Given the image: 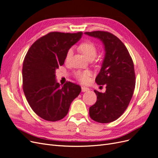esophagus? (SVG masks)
<instances>
[{
    "mask_svg": "<svg viewBox=\"0 0 158 158\" xmlns=\"http://www.w3.org/2000/svg\"><path fill=\"white\" fill-rule=\"evenodd\" d=\"M89 89L87 87H85V86H82V91L83 92H87V91H88Z\"/></svg>",
    "mask_w": 158,
    "mask_h": 158,
    "instance_id": "esophagus-1",
    "label": "esophagus"
}]
</instances>
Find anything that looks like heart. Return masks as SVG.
Listing matches in <instances>:
<instances>
[{
  "instance_id": "b5f03b06",
  "label": "heart",
  "mask_w": 158,
  "mask_h": 158,
  "mask_svg": "<svg viewBox=\"0 0 158 158\" xmlns=\"http://www.w3.org/2000/svg\"><path fill=\"white\" fill-rule=\"evenodd\" d=\"M78 50L82 52L85 58L89 60H94L98 54L96 45L90 41L82 43L78 47ZM72 55H73V50L70 49L66 53V60H69ZM74 76L80 82L83 84H87L89 82L91 73L89 71H76L74 73Z\"/></svg>"
}]
</instances>
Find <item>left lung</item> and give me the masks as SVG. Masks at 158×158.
Here are the masks:
<instances>
[{
	"label": "left lung",
	"instance_id": "left-lung-1",
	"mask_svg": "<svg viewBox=\"0 0 158 158\" xmlns=\"http://www.w3.org/2000/svg\"><path fill=\"white\" fill-rule=\"evenodd\" d=\"M85 34L99 39L106 50L95 82L106 84V91L102 93L94 90L97 101L89 107V117L98 123H111L122 115L132 99L136 84L133 61L125 45L113 33L95 31Z\"/></svg>",
	"mask_w": 158,
	"mask_h": 158
}]
</instances>
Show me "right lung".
I'll list each match as a JSON object with an SVG mask.
<instances>
[{
	"mask_svg": "<svg viewBox=\"0 0 158 158\" xmlns=\"http://www.w3.org/2000/svg\"><path fill=\"white\" fill-rule=\"evenodd\" d=\"M82 32L52 31L30 47L22 68V86L30 106L38 116L57 121L67 114L72 102L81 92L79 85L56 82L55 70L63 65L66 53L78 41Z\"/></svg>",
	"mask_w": 158,
	"mask_h": 158,
	"instance_id": "right-lung-1",
	"label": "right lung"
}]
</instances>
